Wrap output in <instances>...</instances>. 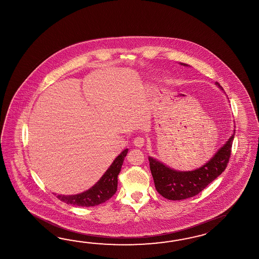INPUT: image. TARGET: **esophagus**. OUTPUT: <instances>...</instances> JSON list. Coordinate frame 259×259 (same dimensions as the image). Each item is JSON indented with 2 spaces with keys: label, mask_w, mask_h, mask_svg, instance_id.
Returning <instances> with one entry per match:
<instances>
[{
  "label": "esophagus",
  "mask_w": 259,
  "mask_h": 259,
  "mask_svg": "<svg viewBox=\"0 0 259 259\" xmlns=\"http://www.w3.org/2000/svg\"><path fill=\"white\" fill-rule=\"evenodd\" d=\"M133 143H134L135 147L142 148V147L144 146V144H145V139H143V138L138 137V138H136V139H134Z\"/></svg>",
  "instance_id": "esophagus-1"
}]
</instances>
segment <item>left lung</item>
I'll return each instance as SVG.
<instances>
[{
	"instance_id": "left-lung-1",
	"label": "left lung",
	"mask_w": 259,
	"mask_h": 259,
	"mask_svg": "<svg viewBox=\"0 0 259 259\" xmlns=\"http://www.w3.org/2000/svg\"><path fill=\"white\" fill-rule=\"evenodd\" d=\"M181 65L188 67L186 63ZM215 84L224 91L218 82ZM235 129L227 142L200 167L189 171L173 169L157 159L149 156L150 168L158 193L169 200H183L196 196L221 175L227 167L231 153Z\"/></svg>"
}]
</instances>
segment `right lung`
<instances>
[{"mask_svg":"<svg viewBox=\"0 0 259 259\" xmlns=\"http://www.w3.org/2000/svg\"><path fill=\"white\" fill-rule=\"evenodd\" d=\"M128 149L120 152L115 158L113 163L107 168L100 180L93 187L76 195H57L61 201L78 207H94L108 200L115 195L118 187V175L120 173L123 160L126 156Z\"/></svg>","mask_w":259,"mask_h":259,"instance_id":"add662e5","label":"right lung"}]
</instances>
